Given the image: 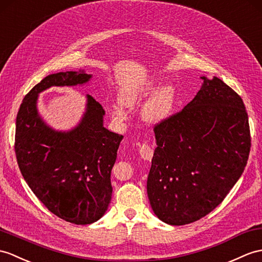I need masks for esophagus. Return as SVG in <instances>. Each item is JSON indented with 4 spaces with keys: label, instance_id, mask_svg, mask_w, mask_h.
<instances>
[{
    "label": "esophagus",
    "instance_id": "1",
    "mask_svg": "<svg viewBox=\"0 0 262 262\" xmlns=\"http://www.w3.org/2000/svg\"><path fill=\"white\" fill-rule=\"evenodd\" d=\"M138 150H139V155H141L142 159L144 161H150L151 157H153V149H151L148 144L143 143V144H136Z\"/></svg>",
    "mask_w": 262,
    "mask_h": 262
}]
</instances>
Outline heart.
Segmentation results:
<instances>
[{
	"instance_id": "obj_1",
	"label": "heart",
	"mask_w": 262,
	"mask_h": 262,
	"mask_svg": "<svg viewBox=\"0 0 262 262\" xmlns=\"http://www.w3.org/2000/svg\"><path fill=\"white\" fill-rule=\"evenodd\" d=\"M149 96L151 98L144 103L142 108L143 119L153 125L168 119L175 107V88L172 83H165L159 87L157 81L148 80L135 87L124 88L118 95V101L123 107L134 109ZM111 113L118 121L127 119L126 112L119 106H113Z\"/></svg>"
}]
</instances>
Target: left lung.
<instances>
[{"mask_svg": "<svg viewBox=\"0 0 262 262\" xmlns=\"http://www.w3.org/2000/svg\"><path fill=\"white\" fill-rule=\"evenodd\" d=\"M194 99L154 128L147 194L155 215L184 226L209 214L240 179L250 153L241 97L216 77H202Z\"/></svg>", "mask_w": 262, "mask_h": 262, "instance_id": "1", "label": "left lung"}]
</instances>
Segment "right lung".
Here are the masks:
<instances>
[{"mask_svg":"<svg viewBox=\"0 0 262 262\" xmlns=\"http://www.w3.org/2000/svg\"><path fill=\"white\" fill-rule=\"evenodd\" d=\"M83 70L47 76L24 97L16 116L15 154L23 179L46 208L62 220L86 226L111 203L112 168L123 139L103 127L105 111L87 95L86 109L70 130H56L38 111L39 94L54 86H82Z\"/></svg>","mask_w":262,"mask_h":262,"instance_id":"right-lung-1","label":"right lung"}]
</instances>
